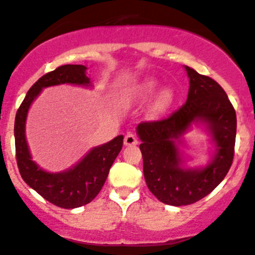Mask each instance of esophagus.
<instances>
[{"instance_id":"obj_1","label":"esophagus","mask_w":255,"mask_h":255,"mask_svg":"<svg viewBox=\"0 0 255 255\" xmlns=\"http://www.w3.org/2000/svg\"><path fill=\"white\" fill-rule=\"evenodd\" d=\"M138 144V139H136V135L134 133L128 132L125 136V145L129 146V145H136Z\"/></svg>"}]
</instances>
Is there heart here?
Returning <instances> with one entry per match:
<instances>
[{
    "mask_svg": "<svg viewBox=\"0 0 255 255\" xmlns=\"http://www.w3.org/2000/svg\"><path fill=\"white\" fill-rule=\"evenodd\" d=\"M155 87H156V83H155L154 80H146V82H143L140 85H138V88L134 90V93L132 94V99L136 101L145 100V99H148L149 96L151 95V93L154 92ZM170 98L171 93L166 89L162 90V92L157 95L152 109H154L155 111H159V110L163 109V107L166 106V104L170 101Z\"/></svg>",
    "mask_w": 255,
    "mask_h": 255,
    "instance_id": "obj_1",
    "label": "heart"
}]
</instances>
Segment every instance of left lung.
<instances>
[{"instance_id": "left-lung-1", "label": "left lung", "mask_w": 255, "mask_h": 255, "mask_svg": "<svg viewBox=\"0 0 255 255\" xmlns=\"http://www.w3.org/2000/svg\"><path fill=\"white\" fill-rule=\"evenodd\" d=\"M184 68L189 78L186 103L166 119L136 127L146 186L160 202L175 206L193 204L221 183L234 161L237 128L234 106L219 83ZM194 122L206 123L217 152L205 168L183 169L175 140Z\"/></svg>"}]
</instances>
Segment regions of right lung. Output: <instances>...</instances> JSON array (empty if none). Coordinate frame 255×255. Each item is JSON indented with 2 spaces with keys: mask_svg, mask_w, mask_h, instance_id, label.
I'll return each instance as SVG.
<instances>
[{
  "mask_svg": "<svg viewBox=\"0 0 255 255\" xmlns=\"http://www.w3.org/2000/svg\"><path fill=\"white\" fill-rule=\"evenodd\" d=\"M87 67L64 64L42 76L29 89L15 115V157L21 178L47 202L63 209H74L90 203L105 183L109 171L123 145V135L90 150L82 161L64 172L50 173L31 160L25 139V121L31 103L44 88L60 84L90 85Z\"/></svg>",
  "mask_w": 255,
  "mask_h": 255,
  "instance_id": "obj_1",
  "label": "right lung"
}]
</instances>
